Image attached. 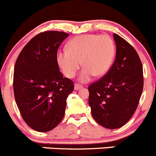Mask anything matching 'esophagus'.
Returning <instances> with one entry per match:
<instances>
[{
	"label": "esophagus",
	"instance_id": "obj_1",
	"mask_svg": "<svg viewBox=\"0 0 156 156\" xmlns=\"http://www.w3.org/2000/svg\"><path fill=\"white\" fill-rule=\"evenodd\" d=\"M82 88H83V86H82V85L78 84V83H76V84H75V86H74L75 90H79V89H82Z\"/></svg>",
	"mask_w": 156,
	"mask_h": 156
}]
</instances>
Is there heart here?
<instances>
[{"mask_svg":"<svg viewBox=\"0 0 156 156\" xmlns=\"http://www.w3.org/2000/svg\"><path fill=\"white\" fill-rule=\"evenodd\" d=\"M116 48L112 37L107 35L86 34L74 37L69 41L67 50H59L57 61L64 74L74 77L82 63L80 75L83 83L92 76H102L108 73L114 62Z\"/></svg>","mask_w":156,"mask_h":156,"instance_id":"obj_1","label":"heart"}]
</instances>
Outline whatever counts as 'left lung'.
<instances>
[{
	"mask_svg": "<svg viewBox=\"0 0 156 156\" xmlns=\"http://www.w3.org/2000/svg\"><path fill=\"white\" fill-rule=\"evenodd\" d=\"M116 58L105 76L91 83L89 105L95 121L108 129L127 124L136 110L143 89V65L134 48L113 34Z\"/></svg>",
	"mask_w": 156,
	"mask_h": 156,
	"instance_id": "left-lung-1",
	"label": "left lung"
}]
</instances>
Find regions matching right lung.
I'll list each match as a JSON object with an SVG mask.
<instances>
[{"mask_svg": "<svg viewBox=\"0 0 156 156\" xmlns=\"http://www.w3.org/2000/svg\"><path fill=\"white\" fill-rule=\"evenodd\" d=\"M68 33L45 31L32 38L20 53L14 67L13 92L23 119L38 132L56 127L64 118L66 100L74 89L63 77L57 53Z\"/></svg>", "mask_w": 156, "mask_h": 156, "instance_id": "1", "label": "right lung"}]
</instances>
